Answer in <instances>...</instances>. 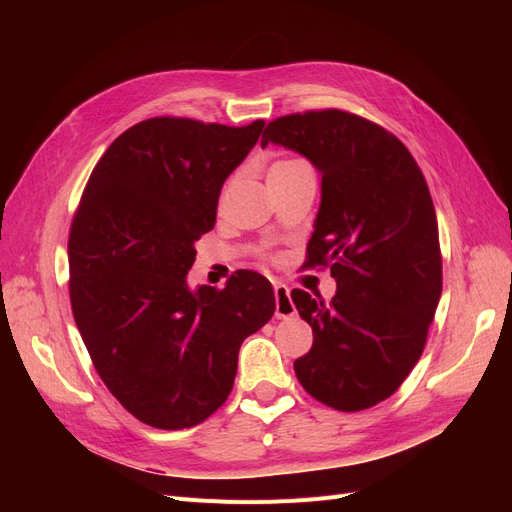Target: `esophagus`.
Masks as SVG:
<instances>
[{
  "label": "esophagus",
  "instance_id": "1",
  "mask_svg": "<svg viewBox=\"0 0 512 512\" xmlns=\"http://www.w3.org/2000/svg\"><path fill=\"white\" fill-rule=\"evenodd\" d=\"M273 292H275V316L277 318H292L294 314H297V307H294V303L290 299V288L286 284H275Z\"/></svg>",
  "mask_w": 512,
  "mask_h": 512
}]
</instances>
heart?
Here are the masks:
<instances>
[{"mask_svg":"<svg viewBox=\"0 0 512 512\" xmlns=\"http://www.w3.org/2000/svg\"><path fill=\"white\" fill-rule=\"evenodd\" d=\"M299 164H305V162L303 160H282V162L273 164V168H288V166H299Z\"/></svg>","mask_w":512,"mask_h":512,"instance_id":"1","label":"heart"}]
</instances>
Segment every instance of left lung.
<instances>
[{"label": "left lung", "instance_id": "8db88e82", "mask_svg": "<svg viewBox=\"0 0 512 512\" xmlns=\"http://www.w3.org/2000/svg\"><path fill=\"white\" fill-rule=\"evenodd\" d=\"M305 156L322 175L307 267H331V303L292 290L314 344L294 361L303 389L342 412L391 397L425 348L442 294L427 181L397 136L337 108L271 121L260 145Z\"/></svg>", "mask_w": 512, "mask_h": 512}]
</instances>
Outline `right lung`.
Listing matches in <instances>:
<instances>
[{
	"label": "right lung",
	"instance_id": "right-lung-1",
	"mask_svg": "<svg viewBox=\"0 0 512 512\" xmlns=\"http://www.w3.org/2000/svg\"><path fill=\"white\" fill-rule=\"evenodd\" d=\"M265 121L230 128L153 117L117 136L74 213L68 262L76 327L106 389L158 429L203 423L232 391L239 348L275 312L267 277L188 286L194 243Z\"/></svg>",
	"mask_w": 512,
	"mask_h": 512
}]
</instances>
